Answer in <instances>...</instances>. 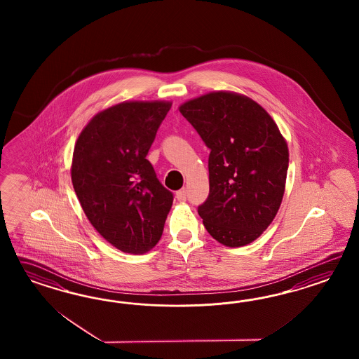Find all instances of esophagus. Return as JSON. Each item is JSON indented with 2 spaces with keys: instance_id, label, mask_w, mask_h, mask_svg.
<instances>
[{
  "instance_id": "1",
  "label": "esophagus",
  "mask_w": 359,
  "mask_h": 359,
  "mask_svg": "<svg viewBox=\"0 0 359 359\" xmlns=\"http://www.w3.org/2000/svg\"><path fill=\"white\" fill-rule=\"evenodd\" d=\"M185 198H187V191H185V188L176 192V200H177V201L183 203V201H185Z\"/></svg>"
}]
</instances>
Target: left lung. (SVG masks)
I'll use <instances>...</instances> for the list:
<instances>
[{
    "instance_id": "obj_1",
    "label": "left lung",
    "mask_w": 359,
    "mask_h": 359,
    "mask_svg": "<svg viewBox=\"0 0 359 359\" xmlns=\"http://www.w3.org/2000/svg\"><path fill=\"white\" fill-rule=\"evenodd\" d=\"M179 110L210 149L209 196L198 207L204 226L226 248L249 245L282 204L287 141L271 116L241 93L209 92Z\"/></svg>"
}]
</instances>
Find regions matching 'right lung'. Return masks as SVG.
Here are the masks:
<instances>
[{
    "instance_id": "right-lung-1",
    "label": "right lung",
    "mask_w": 359,
    "mask_h": 359,
    "mask_svg": "<svg viewBox=\"0 0 359 359\" xmlns=\"http://www.w3.org/2000/svg\"><path fill=\"white\" fill-rule=\"evenodd\" d=\"M171 101H123L98 111L77 138L71 179L92 226L140 255L159 242L174 196L146 155Z\"/></svg>"
}]
</instances>
